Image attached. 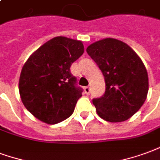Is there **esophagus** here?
Listing matches in <instances>:
<instances>
[{"label":"esophagus","mask_w":160,"mask_h":160,"mask_svg":"<svg viewBox=\"0 0 160 160\" xmlns=\"http://www.w3.org/2000/svg\"><path fill=\"white\" fill-rule=\"evenodd\" d=\"M84 92L86 94H89V93H90V88L89 87H85Z\"/></svg>","instance_id":"1"}]
</instances>
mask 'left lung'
I'll return each instance as SVG.
<instances>
[{
    "instance_id": "obj_1",
    "label": "left lung",
    "mask_w": 160,
    "mask_h": 160,
    "mask_svg": "<svg viewBox=\"0 0 160 160\" xmlns=\"http://www.w3.org/2000/svg\"><path fill=\"white\" fill-rule=\"evenodd\" d=\"M86 51L106 82L105 94L93 100L98 115L112 123L129 119L142 107L148 92V76L141 58L126 43L114 38L97 41Z\"/></svg>"
}]
</instances>
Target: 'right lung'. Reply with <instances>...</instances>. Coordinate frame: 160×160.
<instances>
[{"label": "right lung", "instance_id": "obj_1", "mask_svg": "<svg viewBox=\"0 0 160 160\" xmlns=\"http://www.w3.org/2000/svg\"><path fill=\"white\" fill-rule=\"evenodd\" d=\"M83 52L81 41L56 37L29 57L21 71L18 90L34 117L55 124L73 113L82 88L77 86L70 67Z\"/></svg>", "mask_w": 160, "mask_h": 160}]
</instances>
